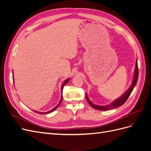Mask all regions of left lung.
I'll use <instances>...</instances> for the list:
<instances>
[{"label": "left lung", "mask_w": 151, "mask_h": 151, "mask_svg": "<svg viewBox=\"0 0 151 151\" xmlns=\"http://www.w3.org/2000/svg\"><path fill=\"white\" fill-rule=\"evenodd\" d=\"M138 77H139V68H138V64H137V60H136L134 76L133 81H132V84L130 86V88L127 90L126 92L123 95H122L120 98H118V99H115V101H113L111 104H109L108 105H106V106H99V105H96V104H93L90 101V99L88 97V96L86 94V98L87 101H88V103L91 105V106L95 109H98V110H102V111L109 110V109H111L116 108L118 107H119V106H122V104H124V103L127 101V99L129 98V97L130 96V94L132 93V91H133L134 87L135 86V85L137 84V82Z\"/></svg>", "instance_id": "obj_1"}]
</instances>
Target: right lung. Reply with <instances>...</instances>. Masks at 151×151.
<instances>
[{
	"label": "right lung",
	"mask_w": 151,
	"mask_h": 151,
	"mask_svg": "<svg viewBox=\"0 0 151 151\" xmlns=\"http://www.w3.org/2000/svg\"><path fill=\"white\" fill-rule=\"evenodd\" d=\"M69 78H68V79H67L66 80H65V81L63 82V83L62 84V87H61V93H62V96H61V98H60V102L58 103V104L57 105V106L55 107L54 108H53L52 109H51V110L50 111H47V112H45V113H43V112H39V111H34L35 112H36V113H39V114H42V115H43V114H48V113H52V112H53V111H55V109L59 106V105L60 104V103H61V102H62V90H63V87H64V86L68 83V81H69Z\"/></svg>",
	"instance_id": "obj_1"
}]
</instances>
